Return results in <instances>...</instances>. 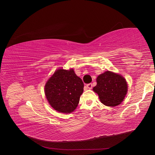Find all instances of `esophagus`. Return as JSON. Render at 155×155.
<instances>
[{"label":"esophagus","mask_w":155,"mask_h":155,"mask_svg":"<svg viewBox=\"0 0 155 155\" xmlns=\"http://www.w3.org/2000/svg\"><path fill=\"white\" fill-rule=\"evenodd\" d=\"M86 86H87L88 89H91L92 87H93V84H92V83H89V84H87L86 85Z\"/></svg>","instance_id":"34e87169"}]
</instances>
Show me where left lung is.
<instances>
[{"mask_svg":"<svg viewBox=\"0 0 155 155\" xmlns=\"http://www.w3.org/2000/svg\"><path fill=\"white\" fill-rule=\"evenodd\" d=\"M97 84L93 87L101 102L108 107L121 104L127 92L126 81L117 74L107 71L98 76Z\"/></svg>","mask_w":155,"mask_h":155,"instance_id":"8db88e82","label":"left lung"}]
</instances>
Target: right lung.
Wrapping results in <instances>:
<instances>
[{
  "label": "right lung",
  "instance_id": "right-lung-1",
  "mask_svg": "<svg viewBox=\"0 0 155 155\" xmlns=\"http://www.w3.org/2000/svg\"><path fill=\"white\" fill-rule=\"evenodd\" d=\"M82 79L73 69H58L45 86V93L50 105L57 111L69 114L74 110L83 92Z\"/></svg>",
  "mask_w": 155,
  "mask_h": 155
}]
</instances>
